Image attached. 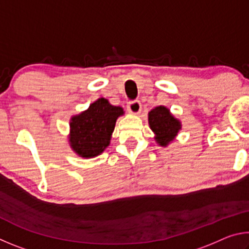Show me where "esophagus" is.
<instances>
[{
  "mask_svg": "<svg viewBox=\"0 0 249 249\" xmlns=\"http://www.w3.org/2000/svg\"><path fill=\"white\" fill-rule=\"evenodd\" d=\"M127 109L129 113H132V114H138L142 109V104L140 101H137V100L129 101V102L127 103Z\"/></svg>",
  "mask_w": 249,
  "mask_h": 249,
  "instance_id": "esophagus-1",
  "label": "esophagus"
}]
</instances>
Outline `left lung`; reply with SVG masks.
<instances>
[{"instance_id": "8db88e82", "label": "left lung", "mask_w": 249, "mask_h": 249, "mask_svg": "<svg viewBox=\"0 0 249 249\" xmlns=\"http://www.w3.org/2000/svg\"><path fill=\"white\" fill-rule=\"evenodd\" d=\"M149 126L156 134V141L160 146H167L168 142L181 128L180 122L170 114L169 109L165 107H157L151 109L148 114Z\"/></svg>"}]
</instances>
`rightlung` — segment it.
<instances>
[{
	"mask_svg": "<svg viewBox=\"0 0 249 249\" xmlns=\"http://www.w3.org/2000/svg\"><path fill=\"white\" fill-rule=\"evenodd\" d=\"M123 108L113 107L101 98L87 111L75 115L70 122V145L78 155L91 158L100 155L109 144L117 117Z\"/></svg>",
	"mask_w": 249,
	"mask_h": 249,
	"instance_id": "obj_1",
	"label": "right lung"
}]
</instances>
